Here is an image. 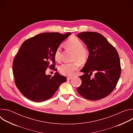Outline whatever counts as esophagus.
Instances as JSON below:
<instances>
[{
    "instance_id": "obj_1",
    "label": "esophagus",
    "mask_w": 133,
    "mask_h": 133,
    "mask_svg": "<svg viewBox=\"0 0 133 133\" xmlns=\"http://www.w3.org/2000/svg\"><path fill=\"white\" fill-rule=\"evenodd\" d=\"M72 77H70V76H69V77H67V79L68 80V81H69V80H70V79H72Z\"/></svg>"
}]
</instances>
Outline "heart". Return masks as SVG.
<instances>
[{"mask_svg": "<svg viewBox=\"0 0 133 133\" xmlns=\"http://www.w3.org/2000/svg\"><path fill=\"white\" fill-rule=\"evenodd\" d=\"M67 48L74 51L72 60L70 63H64L59 67L61 73L65 76H71L79 67V62L85 63L87 62L89 52L88 50L83 47L82 42L76 37H71L65 42ZM54 57L57 62H60L62 58V49L61 46L57 48L54 54Z\"/></svg>", "mask_w": 133, "mask_h": 133, "instance_id": "heart-1", "label": "heart"}]
</instances>
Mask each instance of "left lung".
Wrapping results in <instances>:
<instances>
[{"label": "left lung", "mask_w": 133, "mask_h": 133, "mask_svg": "<svg viewBox=\"0 0 133 133\" xmlns=\"http://www.w3.org/2000/svg\"><path fill=\"white\" fill-rule=\"evenodd\" d=\"M77 36L87 46L89 55L81 70L85 74L79 76L82 83L77 90L87 99H101L113 91L120 77L121 67L118 54L99 33L82 32ZM93 73L94 76L91 78Z\"/></svg>", "instance_id": "1"}]
</instances>
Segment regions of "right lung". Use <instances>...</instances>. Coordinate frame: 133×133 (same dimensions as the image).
Returning a JSON list of instances; mask_svg holds the SVG:
<instances>
[{"label": "right lung", "instance_id": "obj_1", "mask_svg": "<svg viewBox=\"0 0 133 133\" xmlns=\"http://www.w3.org/2000/svg\"><path fill=\"white\" fill-rule=\"evenodd\" d=\"M71 35L45 32L30 38L22 45L13 61L15 84L28 99L42 102L50 98L66 77L55 72L46 74V69L55 67L54 54L62 42Z\"/></svg>", "mask_w": 133, "mask_h": 133}]
</instances>
